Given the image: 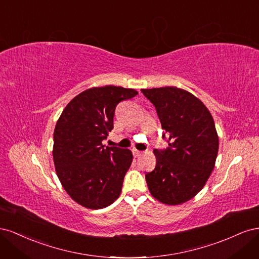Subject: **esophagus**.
<instances>
[{"label": "esophagus", "instance_id": "esophagus-1", "mask_svg": "<svg viewBox=\"0 0 259 259\" xmlns=\"http://www.w3.org/2000/svg\"><path fill=\"white\" fill-rule=\"evenodd\" d=\"M132 151H133V154H134V156H136V158H137V156H140V155H142V154L144 153L143 151L137 150L136 148H133V149H132Z\"/></svg>", "mask_w": 259, "mask_h": 259}]
</instances>
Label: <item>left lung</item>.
Here are the masks:
<instances>
[{
    "label": "left lung",
    "instance_id": "8db88e82",
    "mask_svg": "<svg viewBox=\"0 0 259 259\" xmlns=\"http://www.w3.org/2000/svg\"><path fill=\"white\" fill-rule=\"evenodd\" d=\"M142 93L155 107L168 135V147L153 150L155 168L146 174L149 191L164 204H182L204 187L214 169L219 143L213 116L185 90L166 86Z\"/></svg>",
    "mask_w": 259,
    "mask_h": 259
}]
</instances>
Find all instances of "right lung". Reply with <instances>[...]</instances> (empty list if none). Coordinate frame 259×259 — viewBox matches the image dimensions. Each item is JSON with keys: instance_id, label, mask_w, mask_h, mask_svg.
<instances>
[{"instance_id": "obj_1", "label": "right lung", "mask_w": 259, "mask_h": 259, "mask_svg": "<svg viewBox=\"0 0 259 259\" xmlns=\"http://www.w3.org/2000/svg\"><path fill=\"white\" fill-rule=\"evenodd\" d=\"M137 94L113 85L86 90L70 101L57 121L53 148L56 173L67 193L82 206L104 208L119 198L133 154L101 143L113 128L117 104Z\"/></svg>"}]
</instances>
